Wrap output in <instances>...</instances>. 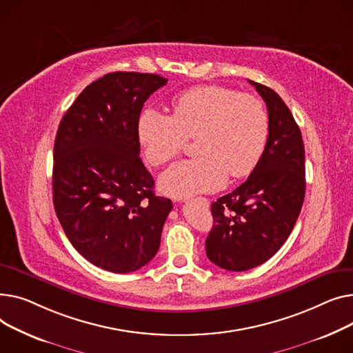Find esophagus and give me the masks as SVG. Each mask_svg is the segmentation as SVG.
Listing matches in <instances>:
<instances>
[{
    "label": "esophagus",
    "instance_id": "obj_1",
    "mask_svg": "<svg viewBox=\"0 0 353 353\" xmlns=\"http://www.w3.org/2000/svg\"><path fill=\"white\" fill-rule=\"evenodd\" d=\"M192 201L199 202V203H201V205H203V206H208V205H210V201L206 199V198H195V199H192Z\"/></svg>",
    "mask_w": 353,
    "mask_h": 353
}]
</instances>
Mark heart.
Here are the masks:
<instances>
[{
  "label": "heart",
  "mask_w": 353,
  "mask_h": 353,
  "mask_svg": "<svg viewBox=\"0 0 353 353\" xmlns=\"http://www.w3.org/2000/svg\"><path fill=\"white\" fill-rule=\"evenodd\" d=\"M269 134L263 102L250 94L219 85L195 87L172 103V117L143 111L138 135L147 159L158 167L174 159L196 137L199 152L165 171L161 190L175 198L215 191L228 175L242 178L258 165Z\"/></svg>",
  "instance_id": "obj_1"
}]
</instances>
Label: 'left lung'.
Listing matches in <instances>:
<instances>
[{"label":"left lung","instance_id":"left-lung-1","mask_svg":"<svg viewBox=\"0 0 353 353\" xmlns=\"http://www.w3.org/2000/svg\"><path fill=\"white\" fill-rule=\"evenodd\" d=\"M266 103L269 134L263 154L235 191L211 205L206 256L242 272L274 256L291 235L305 198V148L291 111L271 88L250 81Z\"/></svg>","mask_w":353,"mask_h":353}]
</instances>
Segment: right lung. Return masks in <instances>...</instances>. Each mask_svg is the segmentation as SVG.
Wrapping results in <instances>:
<instances>
[{
    "label": "right lung",
    "instance_id": "right-lung-1",
    "mask_svg": "<svg viewBox=\"0 0 353 353\" xmlns=\"http://www.w3.org/2000/svg\"><path fill=\"white\" fill-rule=\"evenodd\" d=\"M167 78L111 72L94 81L62 117L54 143L52 201L75 250L98 268L128 274L158 252L172 210L157 196L139 158L143 102Z\"/></svg>",
    "mask_w": 353,
    "mask_h": 353
}]
</instances>
